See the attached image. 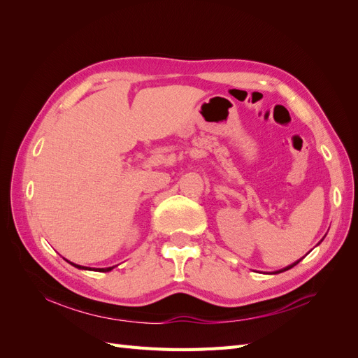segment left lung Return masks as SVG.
I'll list each match as a JSON object with an SVG mask.
<instances>
[{"mask_svg":"<svg viewBox=\"0 0 358 358\" xmlns=\"http://www.w3.org/2000/svg\"><path fill=\"white\" fill-rule=\"evenodd\" d=\"M300 262V259H297L296 263H292V264H289V266H287V267H284V268H280V270H276V272H273V275H276V273H282V272H285V270H289L291 267H294L297 263Z\"/></svg>","mask_w":358,"mask_h":358,"instance_id":"obj_1","label":"left lung"}]
</instances>
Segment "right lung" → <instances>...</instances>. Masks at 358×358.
<instances>
[{"instance_id":"obj_1","label":"right lung","mask_w":358,"mask_h":358,"mask_svg":"<svg viewBox=\"0 0 358 358\" xmlns=\"http://www.w3.org/2000/svg\"><path fill=\"white\" fill-rule=\"evenodd\" d=\"M67 263H70L71 266L78 267V268H80V270H90L88 267H85V266H79V264H74V263L69 262V259H67ZM113 267H115V266H112V267H106V268H99V272H110V270H113Z\"/></svg>"}]
</instances>
